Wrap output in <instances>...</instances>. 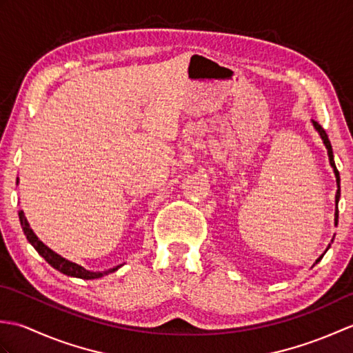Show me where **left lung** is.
<instances>
[{"mask_svg": "<svg viewBox=\"0 0 353 353\" xmlns=\"http://www.w3.org/2000/svg\"><path fill=\"white\" fill-rule=\"evenodd\" d=\"M311 123H312V125H314V129L317 130V133L320 134V138H321V141H323V144H325V147H326V150H327V157H329V163H331V167H332V170H334V174H335V181H336V192H335V214H334V223H335V226L336 224H339V200H340V172H339V170H336V167H335V161H334V153H332V145H331V141H329V138H327V134H326V132L323 130V127H321L317 121H314V119H311ZM332 241H334V238H332ZM331 241V243H332ZM329 247H331V244H329L327 247H326V250L323 252V254L329 250ZM323 254H321V256H319L317 259H316V264L317 262H320V259L323 258ZM314 264V265H316Z\"/></svg>", "mask_w": 353, "mask_h": 353, "instance_id": "obj_1", "label": "left lung"}]
</instances>
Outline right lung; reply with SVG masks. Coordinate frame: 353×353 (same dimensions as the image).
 <instances>
[{
    "instance_id": "add662e5",
    "label": "right lung",
    "mask_w": 353,
    "mask_h": 353,
    "mask_svg": "<svg viewBox=\"0 0 353 353\" xmlns=\"http://www.w3.org/2000/svg\"><path fill=\"white\" fill-rule=\"evenodd\" d=\"M19 183V179H17V185ZM19 215V223H21V228L22 230H24V235L27 236L28 243L32 244L34 247V250L41 254V256L48 262V264L56 268L57 272H61L66 276H71V277H79V279H86V281H91V279H100V277L106 276L109 273H114L117 272V270L119 267H123V264H119L114 268H109V270H104V272H92V270H86L85 267H81L79 264H76V262L72 261H68L65 259L63 256H61V254L56 253L54 250H51L48 245H45L39 238L36 236L34 232L32 230V228H30V224L26 219L24 215V211H19L18 212Z\"/></svg>"
}]
</instances>
